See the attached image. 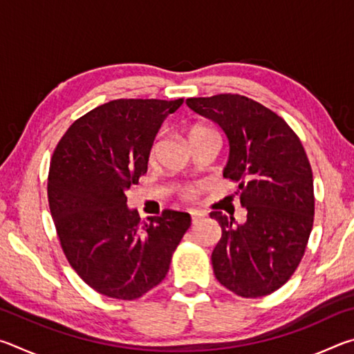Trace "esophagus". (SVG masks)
Listing matches in <instances>:
<instances>
[{
	"mask_svg": "<svg viewBox=\"0 0 354 354\" xmlns=\"http://www.w3.org/2000/svg\"><path fill=\"white\" fill-rule=\"evenodd\" d=\"M190 217H192V223H198V221L205 217V214L201 212H190Z\"/></svg>",
	"mask_w": 354,
	"mask_h": 354,
	"instance_id": "34e87169",
	"label": "esophagus"
}]
</instances>
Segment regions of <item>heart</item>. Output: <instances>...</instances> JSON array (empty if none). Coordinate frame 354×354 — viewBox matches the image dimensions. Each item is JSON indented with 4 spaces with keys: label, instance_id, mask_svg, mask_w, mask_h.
Returning <instances> with one entry per match:
<instances>
[{
    "label": "heart",
    "instance_id": "obj_1",
    "mask_svg": "<svg viewBox=\"0 0 354 354\" xmlns=\"http://www.w3.org/2000/svg\"><path fill=\"white\" fill-rule=\"evenodd\" d=\"M214 131L212 129H209L207 127H203V124H195V127H192L190 128V131H189V134H187V137H189V140L190 139H195V137H200V136H206V134H212ZM195 187H187V189H184V192H183V195H184V198H194L195 196Z\"/></svg>",
    "mask_w": 354,
    "mask_h": 354
}]
</instances>
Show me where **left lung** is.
<instances>
[{"instance_id": "8db88e82", "label": "left lung", "mask_w": 354, "mask_h": 354, "mask_svg": "<svg viewBox=\"0 0 354 354\" xmlns=\"http://www.w3.org/2000/svg\"><path fill=\"white\" fill-rule=\"evenodd\" d=\"M230 142L223 176L239 184L247 221L220 211L221 237L212 251L214 274L243 298L266 297L284 286L304 254L314 223V179L306 151L283 118L234 93L189 98Z\"/></svg>"}]
</instances>
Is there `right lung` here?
<instances>
[{
	"label": "right lung",
	"mask_w": 354,
	"mask_h": 354,
	"mask_svg": "<svg viewBox=\"0 0 354 354\" xmlns=\"http://www.w3.org/2000/svg\"><path fill=\"white\" fill-rule=\"evenodd\" d=\"M179 100H113L77 118L59 140L48 203L73 270L101 295L136 299L165 278L190 215L165 209L142 221L127 190L148 169L154 137Z\"/></svg>",
	"instance_id": "add662e5"
}]
</instances>
